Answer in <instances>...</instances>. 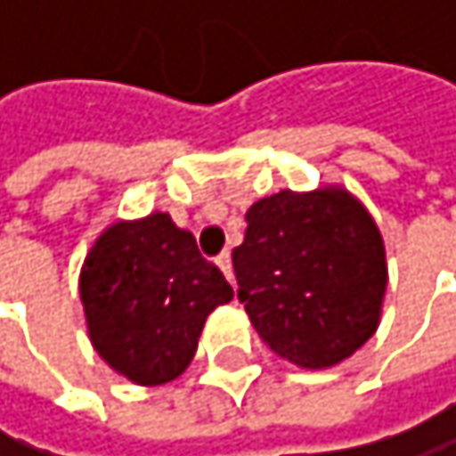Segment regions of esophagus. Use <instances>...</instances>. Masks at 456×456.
I'll return each mask as SVG.
<instances>
[{
	"label": "esophagus",
	"instance_id": "34e87169",
	"mask_svg": "<svg viewBox=\"0 0 456 456\" xmlns=\"http://www.w3.org/2000/svg\"><path fill=\"white\" fill-rule=\"evenodd\" d=\"M216 265L224 271V276H226V279L232 281V254H230V251H221V254L216 256Z\"/></svg>",
	"mask_w": 456,
	"mask_h": 456
}]
</instances>
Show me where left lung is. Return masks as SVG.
Listing matches in <instances>:
<instances>
[{
    "label": "left lung",
    "instance_id": "1",
    "mask_svg": "<svg viewBox=\"0 0 456 456\" xmlns=\"http://www.w3.org/2000/svg\"><path fill=\"white\" fill-rule=\"evenodd\" d=\"M232 251L238 297L273 353L322 370L375 334L386 295V251L372 216L347 191H279L246 213Z\"/></svg>",
    "mask_w": 456,
    "mask_h": 456
}]
</instances>
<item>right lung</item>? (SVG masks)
<instances>
[{
  "instance_id": "right-lung-1",
  "label": "right lung",
  "mask_w": 456,
  "mask_h": 456,
  "mask_svg": "<svg viewBox=\"0 0 456 456\" xmlns=\"http://www.w3.org/2000/svg\"><path fill=\"white\" fill-rule=\"evenodd\" d=\"M226 301L230 281L167 213L109 226L81 271V304L98 355L139 386L183 375L208 314Z\"/></svg>"
}]
</instances>
